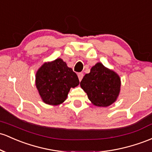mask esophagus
Segmentation results:
<instances>
[{
    "label": "esophagus",
    "instance_id": "1",
    "mask_svg": "<svg viewBox=\"0 0 152 152\" xmlns=\"http://www.w3.org/2000/svg\"><path fill=\"white\" fill-rule=\"evenodd\" d=\"M78 77H79V81H81L82 78L84 77V74H83L82 73H78Z\"/></svg>",
    "mask_w": 152,
    "mask_h": 152
}]
</instances>
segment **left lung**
Instances as JSON below:
<instances>
[{"mask_svg": "<svg viewBox=\"0 0 152 152\" xmlns=\"http://www.w3.org/2000/svg\"><path fill=\"white\" fill-rule=\"evenodd\" d=\"M80 86L94 105L107 107L116 100L121 89V79L113 71L96 63L81 80Z\"/></svg>", "mask_w": 152, "mask_h": 152, "instance_id": "8db88e82", "label": "left lung"}]
</instances>
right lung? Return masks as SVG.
Returning a JSON list of instances; mask_svg holds the SVG:
<instances>
[{
  "label": "right lung",
  "mask_w": 152,
  "mask_h": 152,
  "mask_svg": "<svg viewBox=\"0 0 152 152\" xmlns=\"http://www.w3.org/2000/svg\"><path fill=\"white\" fill-rule=\"evenodd\" d=\"M79 84L77 75L61 58L45 63L36 74V86L44 102L58 105L67 98L71 87Z\"/></svg>",
  "instance_id": "add662e5"
}]
</instances>
